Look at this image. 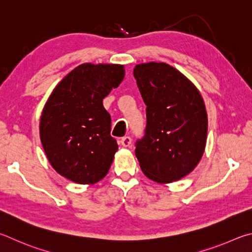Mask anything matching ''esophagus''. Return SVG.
Instances as JSON below:
<instances>
[{
	"mask_svg": "<svg viewBox=\"0 0 252 252\" xmlns=\"http://www.w3.org/2000/svg\"><path fill=\"white\" fill-rule=\"evenodd\" d=\"M121 144H122V146H124V147H130L131 138L129 137V136H125V137H123L121 139Z\"/></svg>",
	"mask_w": 252,
	"mask_h": 252,
	"instance_id": "34e87169",
	"label": "esophagus"
}]
</instances>
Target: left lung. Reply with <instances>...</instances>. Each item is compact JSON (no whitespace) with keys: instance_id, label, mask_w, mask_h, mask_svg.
I'll list each match as a JSON object with an SVG mask.
<instances>
[{"instance_id":"8db88e82","label":"left lung","mask_w":252,"mask_h":252,"mask_svg":"<svg viewBox=\"0 0 252 252\" xmlns=\"http://www.w3.org/2000/svg\"><path fill=\"white\" fill-rule=\"evenodd\" d=\"M134 77L146 104L145 136L135 154L143 173L168 184L187 176L204 155L208 118L197 87L166 63L138 64Z\"/></svg>"}]
</instances>
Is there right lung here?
I'll return each instance as SVG.
<instances>
[{
    "instance_id": "add662e5",
    "label": "right lung",
    "mask_w": 252,
    "mask_h": 252,
    "mask_svg": "<svg viewBox=\"0 0 252 252\" xmlns=\"http://www.w3.org/2000/svg\"><path fill=\"white\" fill-rule=\"evenodd\" d=\"M125 68L118 64L77 66L48 97L39 122L47 159L61 176L92 185L108 173L117 152L110 136V115L103 99L119 86Z\"/></svg>"
}]
</instances>
